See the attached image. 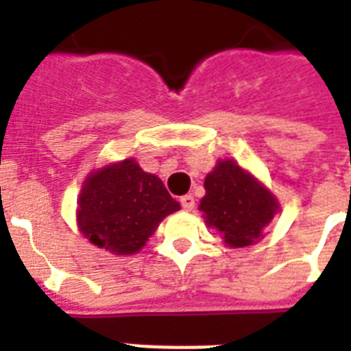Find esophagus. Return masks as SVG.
Masks as SVG:
<instances>
[{"label": "esophagus", "mask_w": 351, "mask_h": 351, "mask_svg": "<svg viewBox=\"0 0 351 351\" xmlns=\"http://www.w3.org/2000/svg\"><path fill=\"white\" fill-rule=\"evenodd\" d=\"M180 204L186 211H193L195 209V197L193 195H186V197L180 198Z\"/></svg>", "instance_id": "1"}]
</instances>
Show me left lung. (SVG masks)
Returning a JSON list of instances; mask_svg holds the SVG:
<instances>
[{
	"label": "left lung",
	"mask_w": 351,
	"mask_h": 351,
	"mask_svg": "<svg viewBox=\"0 0 351 351\" xmlns=\"http://www.w3.org/2000/svg\"><path fill=\"white\" fill-rule=\"evenodd\" d=\"M206 195L198 209L230 247L253 245L280 211L277 197L234 160H219L204 180Z\"/></svg>",
	"instance_id": "1"
}]
</instances>
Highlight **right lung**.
Instances as JSON below:
<instances>
[{
  "instance_id": "obj_1",
  "label": "right lung",
  "mask_w": 351,
  "mask_h": 351,
  "mask_svg": "<svg viewBox=\"0 0 351 351\" xmlns=\"http://www.w3.org/2000/svg\"><path fill=\"white\" fill-rule=\"evenodd\" d=\"M180 209L164 182L134 158L90 171L78 197L76 224L90 244L112 255H134L158 224Z\"/></svg>"
}]
</instances>
